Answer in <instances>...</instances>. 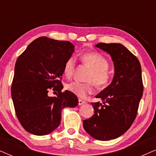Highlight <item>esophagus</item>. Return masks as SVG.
I'll return each mask as SVG.
<instances>
[{"label":"esophagus","mask_w":156,"mask_h":156,"mask_svg":"<svg viewBox=\"0 0 156 156\" xmlns=\"http://www.w3.org/2000/svg\"><path fill=\"white\" fill-rule=\"evenodd\" d=\"M87 102L85 101H84V100H82V99H79V105L80 106H81V105H83V104H86Z\"/></svg>","instance_id":"esophagus-1"}]
</instances>
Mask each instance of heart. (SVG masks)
Returning a JSON list of instances; mask_svg holds the SVG:
<instances>
[{
	"mask_svg": "<svg viewBox=\"0 0 156 156\" xmlns=\"http://www.w3.org/2000/svg\"><path fill=\"white\" fill-rule=\"evenodd\" d=\"M81 60L91 71L87 79L88 83L72 82L65 85L67 91L80 98H85L94 91V83L97 88L101 89L109 84L112 79V72L108 69L109 63L103 55L97 52H87L81 55ZM75 69V59L70 57L63 66V73L67 78L73 75Z\"/></svg>",
	"mask_w": 156,
	"mask_h": 156,
	"instance_id": "b5f03b06",
	"label": "heart"
}]
</instances>
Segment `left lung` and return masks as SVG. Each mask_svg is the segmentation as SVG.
Wrapping results in <instances>:
<instances>
[{
    "label": "left lung",
    "instance_id": "1",
    "mask_svg": "<svg viewBox=\"0 0 156 156\" xmlns=\"http://www.w3.org/2000/svg\"><path fill=\"white\" fill-rule=\"evenodd\" d=\"M96 47L108 53L115 74L110 85L91 102L94 114L83 121L85 131L94 138L109 140L123 135L133 123L143 96L141 67L137 57L119 43H100Z\"/></svg>",
    "mask_w": 156,
    "mask_h": 156
}]
</instances>
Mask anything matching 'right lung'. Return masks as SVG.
Listing matches in <instances>:
<instances>
[{"label":"right lung","instance_id":"obj_1","mask_svg":"<svg viewBox=\"0 0 156 156\" xmlns=\"http://www.w3.org/2000/svg\"><path fill=\"white\" fill-rule=\"evenodd\" d=\"M74 48L68 41L40 37L17 59L11 96L17 118L29 133H51L60 124L62 110L77 106L76 95L67 90L62 92L63 66ZM50 90L57 91V97H49Z\"/></svg>","mask_w":156,"mask_h":156}]
</instances>
